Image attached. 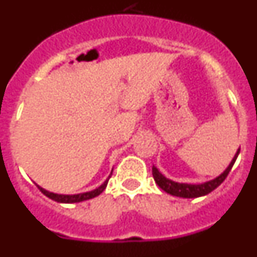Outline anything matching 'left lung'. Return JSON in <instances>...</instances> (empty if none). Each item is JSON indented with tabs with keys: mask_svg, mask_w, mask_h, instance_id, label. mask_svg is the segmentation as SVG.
Wrapping results in <instances>:
<instances>
[{
	"mask_svg": "<svg viewBox=\"0 0 257 257\" xmlns=\"http://www.w3.org/2000/svg\"><path fill=\"white\" fill-rule=\"evenodd\" d=\"M238 154H239V151L237 152V154L234 156L233 161L230 162V165L228 166V169L222 172L220 176H217L216 179L213 180L207 181V183L203 184H183V183H175V181L170 180V179L165 178L162 174H161L156 167H152V174H153L154 181L157 183V185L161 188L162 190H165L166 193H169L171 196L176 197H183V198H197V197L206 196L208 193H211L212 190L216 189L222 181L225 180L228 174L230 172L231 167L234 165L235 160H237Z\"/></svg>",
	"mask_w": 257,
	"mask_h": 257,
	"instance_id": "1",
	"label": "left lung"
}]
</instances>
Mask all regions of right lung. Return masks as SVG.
<instances>
[{
    "label": "right lung",
    "instance_id": "1",
    "mask_svg": "<svg viewBox=\"0 0 257 257\" xmlns=\"http://www.w3.org/2000/svg\"><path fill=\"white\" fill-rule=\"evenodd\" d=\"M112 175V174H110ZM110 178V176H109ZM109 178L104 181V184H101L100 187L96 188L95 190H91V192H86V193H81V194H73V196H64V194H55V193H51V192H47V190L42 189L41 187H38V189L41 192L44 193L45 196L49 197V198L54 199L56 202H60V203H76V202H82V201H87V199H91L94 197L99 196L100 193L104 192V189L106 188V184H108Z\"/></svg>",
    "mask_w": 257,
    "mask_h": 257
}]
</instances>
